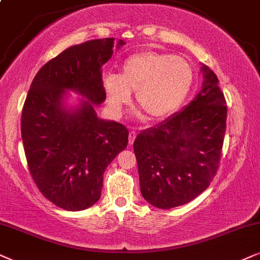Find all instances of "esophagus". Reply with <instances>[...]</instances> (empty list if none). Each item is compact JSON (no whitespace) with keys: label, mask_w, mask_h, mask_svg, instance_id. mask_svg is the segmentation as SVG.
Returning a JSON list of instances; mask_svg holds the SVG:
<instances>
[{"label":"esophagus","mask_w":260,"mask_h":260,"mask_svg":"<svg viewBox=\"0 0 260 260\" xmlns=\"http://www.w3.org/2000/svg\"><path fill=\"white\" fill-rule=\"evenodd\" d=\"M136 138H137V132H136V131H131L129 136H128V143H129V145H132L134 143Z\"/></svg>","instance_id":"esophagus-1"}]
</instances>
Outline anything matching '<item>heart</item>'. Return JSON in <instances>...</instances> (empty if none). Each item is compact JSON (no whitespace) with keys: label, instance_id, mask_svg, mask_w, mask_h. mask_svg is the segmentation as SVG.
<instances>
[{"label":"heart","instance_id":"b5f03b06","mask_svg":"<svg viewBox=\"0 0 260 260\" xmlns=\"http://www.w3.org/2000/svg\"><path fill=\"white\" fill-rule=\"evenodd\" d=\"M193 71L183 57L155 51H141L124 59L120 75L105 77L107 101L116 115L136 90V101L146 119L169 116L184 101L191 88Z\"/></svg>","mask_w":260,"mask_h":260}]
</instances>
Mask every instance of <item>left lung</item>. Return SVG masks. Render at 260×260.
Here are the masks:
<instances>
[{
  "label": "left lung",
  "instance_id": "1",
  "mask_svg": "<svg viewBox=\"0 0 260 260\" xmlns=\"http://www.w3.org/2000/svg\"><path fill=\"white\" fill-rule=\"evenodd\" d=\"M202 88L181 112L138 134L133 144L141 195L160 209L185 205L215 177L227 106L216 75L201 68Z\"/></svg>",
  "mask_w": 260,
  "mask_h": 260
}]
</instances>
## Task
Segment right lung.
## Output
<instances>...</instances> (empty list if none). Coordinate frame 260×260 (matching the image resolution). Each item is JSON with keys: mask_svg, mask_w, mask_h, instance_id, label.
Instances as JSON below:
<instances>
[{"mask_svg": "<svg viewBox=\"0 0 260 260\" xmlns=\"http://www.w3.org/2000/svg\"><path fill=\"white\" fill-rule=\"evenodd\" d=\"M124 44L120 39L116 48ZM114 46V38H106L67 48L38 71L23 105L21 136L30 176L47 200L70 212L98 202L106 168L128 144L123 124L95 112L106 100L101 68ZM68 91L83 98L75 109L64 105Z\"/></svg>", "mask_w": 260, "mask_h": 260, "instance_id": "right-lung-1", "label": "right lung"}]
</instances>
